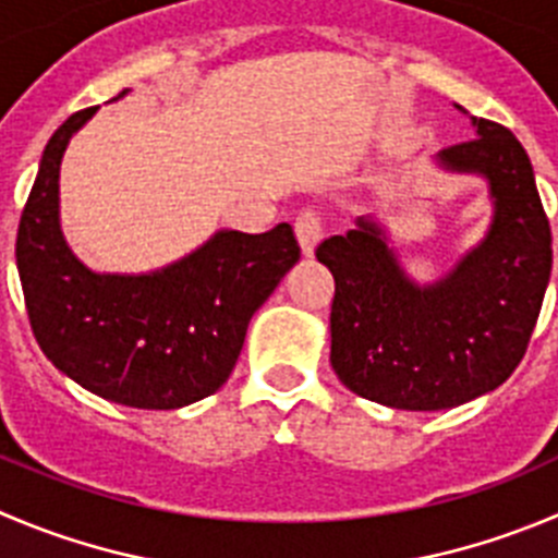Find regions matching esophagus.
I'll use <instances>...</instances> for the list:
<instances>
[{
	"instance_id": "esophagus-1",
	"label": "esophagus",
	"mask_w": 558,
	"mask_h": 558,
	"mask_svg": "<svg viewBox=\"0 0 558 558\" xmlns=\"http://www.w3.org/2000/svg\"><path fill=\"white\" fill-rule=\"evenodd\" d=\"M295 235H299L301 252H304L306 257H312V254H315V246L323 238L320 216H317L315 210H301L299 219H295Z\"/></svg>"
}]
</instances>
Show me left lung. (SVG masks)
I'll list each match as a JSON object with an SVG mask.
<instances>
[{
  "label": "left lung",
  "instance_id": "obj_1",
  "mask_svg": "<svg viewBox=\"0 0 558 558\" xmlns=\"http://www.w3.org/2000/svg\"><path fill=\"white\" fill-rule=\"evenodd\" d=\"M471 125L474 140L435 161L485 178L493 219L438 282H413L373 216L315 252L337 284L331 367L364 400L400 411L463 405L498 389L529 348L554 263L548 216L512 131L482 117Z\"/></svg>",
  "mask_w": 558,
  "mask_h": 558
}]
</instances>
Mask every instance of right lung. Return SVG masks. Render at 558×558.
Returning <instances> with one entry per match:
<instances>
[{
	"label": "right lung",
	"instance_id": "obj_1",
	"mask_svg": "<svg viewBox=\"0 0 558 558\" xmlns=\"http://www.w3.org/2000/svg\"><path fill=\"white\" fill-rule=\"evenodd\" d=\"M129 89L111 100H120ZM98 111H76L46 145L15 238L32 333L82 389L145 411H174L230 378L248 320L301 248L290 225L263 235L219 230L150 274H98L60 227V163L71 136Z\"/></svg>",
	"mask_w": 558,
	"mask_h": 558
}]
</instances>
